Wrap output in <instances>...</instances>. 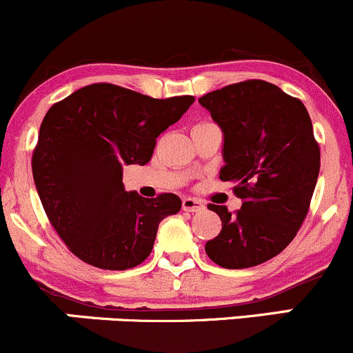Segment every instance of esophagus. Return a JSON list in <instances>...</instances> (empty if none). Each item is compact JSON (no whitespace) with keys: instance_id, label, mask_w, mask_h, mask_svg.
<instances>
[{"instance_id":"obj_1","label":"esophagus","mask_w":353,"mask_h":353,"mask_svg":"<svg viewBox=\"0 0 353 353\" xmlns=\"http://www.w3.org/2000/svg\"><path fill=\"white\" fill-rule=\"evenodd\" d=\"M205 205H203V201H199V199H194V198H183V210L184 211H189V213H194V211H201Z\"/></svg>"}]
</instances>
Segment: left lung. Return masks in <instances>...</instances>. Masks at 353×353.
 I'll return each instance as SVG.
<instances>
[{
  "label": "left lung",
  "instance_id": "8db88e82",
  "mask_svg": "<svg viewBox=\"0 0 353 353\" xmlns=\"http://www.w3.org/2000/svg\"><path fill=\"white\" fill-rule=\"evenodd\" d=\"M199 105L225 137L220 179L235 183L242 199L235 214L208 205L221 232L205 250L225 269L259 265L292 242L310 210L320 174L311 118L298 98L261 79L208 92Z\"/></svg>",
  "mask_w": 353,
  "mask_h": 353
}]
</instances>
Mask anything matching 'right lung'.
Listing matches in <instances>:
<instances>
[{
  "label": "right lung",
  "mask_w": 353,
  "mask_h": 353,
  "mask_svg": "<svg viewBox=\"0 0 353 353\" xmlns=\"http://www.w3.org/2000/svg\"><path fill=\"white\" fill-rule=\"evenodd\" d=\"M192 103V96L155 99L98 83L50 106L33 150V181L47 218L76 257L125 270L150 255L159 223L181 210V199L125 191L123 167L145 165L155 139Z\"/></svg>",
  "instance_id": "add662e5"
}]
</instances>
